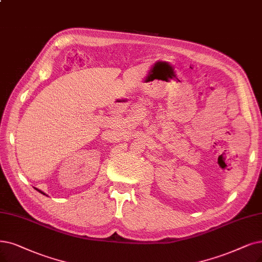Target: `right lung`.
Masks as SVG:
<instances>
[{
	"mask_svg": "<svg viewBox=\"0 0 262 262\" xmlns=\"http://www.w3.org/2000/svg\"><path fill=\"white\" fill-rule=\"evenodd\" d=\"M35 189H36V190H37V191H38V192H40V193H41V194H44V195H47V194H46V193H45V192H43V191H41V190H39V189H37V188H35Z\"/></svg>",
	"mask_w": 262,
	"mask_h": 262,
	"instance_id": "obj_1",
	"label": "right lung"
}]
</instances>
